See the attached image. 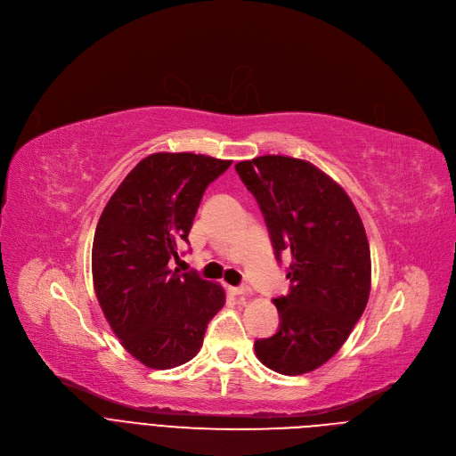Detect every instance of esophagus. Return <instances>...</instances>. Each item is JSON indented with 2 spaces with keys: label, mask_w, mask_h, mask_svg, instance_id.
<instances>
[{
  "label": "esophagus",
  "mask_w": 456,
  "mask_h": 456,
  "mask_svg": "<svg viewBox=\"0 0 456 456\" xmlns=\"http://www.w3.org/2000/svg\"><path fill=\"white\" fill-rule=\"evenodd\" d=\"M229 291L232 295H247L251 291V289H249V285H238V287H229Z\"/></svg>",
  "instance_id": "esophagus-1"
}]
</instances>
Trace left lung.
<instances>
[{
  "instance_id": "8db88e82",
  "label": "left lung",
  "mask_w": 456,
  "mask_h": 456,
  "mask_svg": "<svg viewBox=\"0 0 456 456\" xmlns=\"http://www.w3.org/2000/svg\"><path fill=\"white\" fill-rule=\"evenodd\" d=\"M256 198L276 260L291 255V287L274 298L278 330L255 342L280 375H304L333 356L360 320L370 291V253L347 192L313 163L267 154L234 165Z\"/></svg>"
}]
</instances>
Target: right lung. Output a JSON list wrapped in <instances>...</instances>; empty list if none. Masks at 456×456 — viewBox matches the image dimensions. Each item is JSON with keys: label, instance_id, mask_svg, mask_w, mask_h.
<instances>
[{"label": "right lung", "instance_id": "right-lung-1", "mask_svg": "<svg viewBox=\"0 0 456 456\" xmlns=\"http://www.w3.org/2000/svg\"><path fill=\"white\" fill-rule=\"evenodd\" d=\"M232 161L192 152H156L126 176L100 216L93 280L100 307L136 360L171 369L196 356L207 323L224 307L222 285L180 274L178 245L205 189Z\"/></svg>", "mask_w": 456, "mask_h": 456}]
</instances>
